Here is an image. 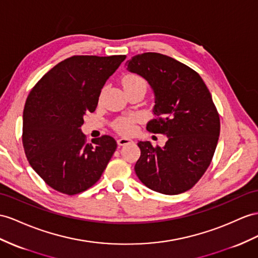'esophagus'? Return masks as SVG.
Returning <instances> with one entry per match:
<instances>
[{"label":"esophagus","instance_id":"1","mask_svg":"<svg viewBox=\"0 0 258 258\" xmlns=\"http://www.w3.org/2000/svg\"><path fill=\"white\" fill-rule=\"evenodd\" d=\"M132 142H133V141L130 140V138L121 137V138H118V140H117V145H118V146H125V145L131 144Z\"/></svg>","mask_w":258,"mask_h":258}]
</instances>
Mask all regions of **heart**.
Returning <instances> with one entry per match:
<instances>
[{
  "label": "heart",
  "mask_w": 258,
  "mask_h": 258,
  "mask_svg": "<svg viewBox=\"0 0 258 258\" xmlns=\"http://www.w3.org/2000/svg\"><path fill=\"white\" fill-rule=\"evenodd\" d=\"M144 86L146 88V83H145L144 79L135 74L127 75L123 79V87H132V86ZM136 117L135 116H127V117H122L118 118L117 121L114 122L113 126L114 128L120 132L122 134H131L133 133L135 130L136 125Z\"/></svg>",
  "instance_id": "1"
}]
</instances>
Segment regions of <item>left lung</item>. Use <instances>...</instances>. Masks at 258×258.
Returning a JSON list of instances; mask_svg holds the SVG:
<instances>
[{
	"instance_id": "1",
	"label": "left lung",
	"mask_w": 258,
	"mask_h": 258,
	"mask_svg": "<svg viewBox=\"0 0 258 258\" xmlns=\"http://www.w3.org/2000/svg\"><path fill=\"white\" fill-rule=\"evenodd\" d=\"M126 65L154 90L155 118L147 131L168 137L163 147L138 142L136 175L156 192H186L206 172L219 140V114L207 86L187 65L156 52L137 54Z\"/></svg>"
}]
</instances>
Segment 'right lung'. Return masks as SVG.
Listing matches in <instances>:
<instances>
[{"label":"right lung","mask_w":258,"mask_h":258,"mask_svg":"<svg viewBox=\"0 0 258 258\" xmlns=\"http://www.w3.org/2000/svg\"><path fill=\"white\" fill-rule=\"evenodd\" d=\"M125 57L74 55L51 69L29 92L23 113L24 150L32 169L57 192L88 189L113 156V137L103 135L88 144L81 126Z\"/></svg>","instance_id":"right-lung-1"}]
</instances>
